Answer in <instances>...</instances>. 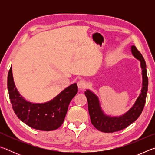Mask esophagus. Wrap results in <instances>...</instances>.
I'll return each mask as SVG.
<instances>
[{"mask_svg": "<svg viewBox=\"0 0 155 155\" xmlns=\"http://www.w3.org/2000/svg\"><path fill=\"white\" fill-rule=\"evenodd\" d=\"M77 85H78V88L81 89V90H83V89H85L86 87H87V83H86V81L83 80L78 81L77 83Z\"/></svg>", "mask_w": 155, "mask_h": 155, "instance_id": "obj_1", "label": "esophagus"}]
</instances>
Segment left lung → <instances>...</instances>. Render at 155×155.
<instances>
[{
    "mask_svg": "<svg viewBox=\"0 0 155 155\" xmlns=\"http://www.w3.org/2000/svg\"><path fill=\"white\" fill-rule=\"evenodd\" d=\"M131 52L133 56L141 62L143 82L140 96L136 100L135 104L127 113L119 117H111L105 115L102 111L98 97L89 90L85 91V96L87 99L88 111L91 124L102 132L114 133L127 128L140 117L145 105L148 85L146 61L142 54L135 46H131Z\"/></svg>",
    "mask_w": 155,
    "mask_h": 155,
    "instance_id": "8db88e82",
    "label": "left lung"
}]
</instances>
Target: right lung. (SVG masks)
<instances>
[{
	"mask_svg": "<svg viewBox=\"0 0 155 155\" xmlns=\"http://www.w3.org/2000/svg\"><path fill=\"white\" fill-rule=\"evenodd\" d=\"M7 88L12 108L18 118L28 127L45 131L61 127L70 101L78 91L77 83H74L47 103H30L20 95L15 87L12 67L7 77Z\"/></svg>",
	"mask_w": 155,
	"mask_h": 155,
	"instance_id": "obj_1",
	"label": "right lung"
}]
</instances>
